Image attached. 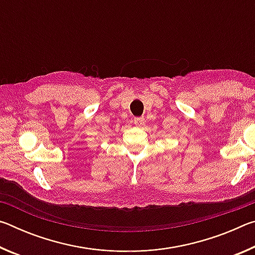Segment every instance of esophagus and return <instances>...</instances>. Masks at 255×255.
<instances>
[{"mask_svg":"<svg viewBox=\"0 0 255 255\" xmlns=\"http://www.w3.org/2000/svg\"><path fill=\"white\" fill-rule=\"evenodd\" d=\"M133 124L136 125V126H143L145 124V119L144 118H135L133 119Z\"/></svg>","mask_w":255,"mask_h":255,"instance_id":"esophagus-1","label":"esophagus"}]
</instances>
